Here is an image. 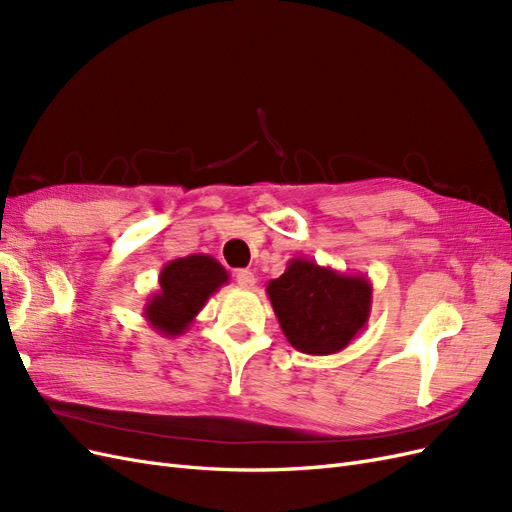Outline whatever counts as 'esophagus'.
<instances>
[{
	"instance_id": "esophagus-1",
	"label": "esophagus",
	"mask_w": 512,
	"mask_h": 512,
	"mask_svg": "<svg viewBox=\"0 0 512 512\" xmlns=\"http://www.w3.org/2000/svg\"><path fill=\"white\" fill-rule=\"evenodd\" d=\"M235 280H237V284H239L241 288H252V286L256 284V277H254V273H252V271H247V269L237 271V273H235Z\"/></svg>"
}]
</instances>
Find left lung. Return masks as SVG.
<instances>
[{"label": "left lung", "instance_id": "8db88e82", "mask_svg": "<svg viewBox=\"0 0 512 512\" xmlns=\"http://www.w3.org/2000/svg\"><path fill=\"white\" fill-rule=\"evenodd\" d=\"M371 282L339 273L307 258H292L267 284L273 312L292 348L305 354H335L359 335L371 314Z\"/></svg>", "mask_w": 512, "mask_h": 512}]
</instances>
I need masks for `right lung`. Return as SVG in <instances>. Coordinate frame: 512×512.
I'll return each mask as SVG.
<instances>
[{"instance_id":"1","label":"right lung","mask_w":512,"mask_h":512,"mask_svg":"<svg viewBox=\"0 0 512 512\" xmlns=\"http://www.w3.org/2000/svg\"><path fill=\"white\" fill-rule=\"evenodd\" d=\"M160 290L153 292L143 307L149 327L177 337L188 331L211 294L228 284V271L207 254H192L166 262L160 271Z\"/></svg>"}]
</instances>
